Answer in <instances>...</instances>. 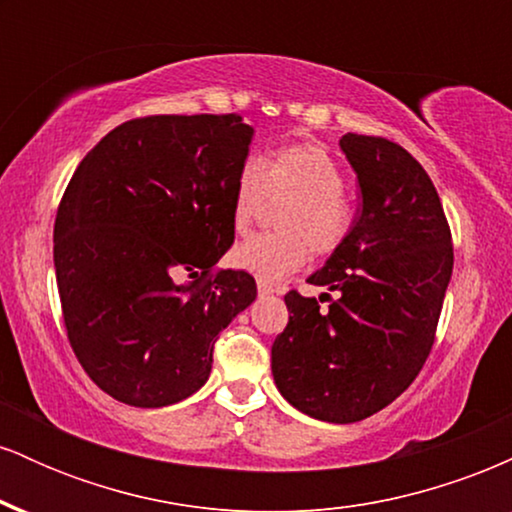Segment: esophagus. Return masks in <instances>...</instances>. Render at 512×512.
<instances>
[{"label": "esophagus", "instance_id": "esophagus-1", "mask_svg": "<svg viewBox=\"0 0 512 512\" xmlns=\"http://www.w3.org/2000/svg\"><path fill=\"white\" fill-rule=\"evenodd\" d=\"M257 293H260V298H267L272 296V293H276V289L272 284H267V281H257Z\"/></svg>", "mask_w": 512, "mask_h": 512}]
</instances>
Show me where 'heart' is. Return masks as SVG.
Wrapping results in <instances>:
<instances>
[{
	"label": "heart",
	"instance_id": "obj_1",
	"mask_svg": "<svg viewBox=\"0 0 512 512\" xmlns=\"http://www.w3.org/2000/svg\"><path fill=\"white\" fill-rule=\"evenodd\" d=\"M264 199L281 202L274 216L279 233L252 236L236 245L231 264L260 281H279L308 260L337 252L354 226V209L344 195L339 163L317 144H293L264 161H248L238 170L233 190V231L248 233Z\"/></svg>",
	"mask_w": 512,
	"mask_h": 512
}]
</instances>
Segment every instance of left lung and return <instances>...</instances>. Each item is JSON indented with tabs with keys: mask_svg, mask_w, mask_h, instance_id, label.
<instances>
[{
	"mask_svg": "<svg viewBox=\"0 0 512 512\" xmlns=\"http://www.w3.org/2000/svg\"><path fill=\"white\" fill-rule=\"evenodd\" d=\"M339 146L361 209L342 248L308 276L337 298L320 310L315 298L286 293L291 315L274 339L272 375L303 414L354 424L395 402L431 354L452 240L436 187L407 149L351 132Z\"/></svg>",
	"mask_w": 512,
	"mask_h": 512,
	"instance_id": "obj_1",
	"label": "left lung"
}]
</instances>
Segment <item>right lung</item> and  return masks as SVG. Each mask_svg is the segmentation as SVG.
<instances>
[{
  "label": "right lung",
  "mask_w": 512,
  "mask_h": 512,
  "mask_svg": "<svg viewBox=\"0 0 512 512\" xmlns=\"http://www.w3.org/2000/svg\"><path fill=\"white\" fill-rule=\"evenodd\" d=\"M255 129L231 115L129 120L88 151L55 219L67 337L117 402L158 409L209 380L214 342L255 301L233 243V190ZM198 279L178 285L177 274Z\"/></svg>",
  "instance_id": "add662e5"
}]
</instances>
